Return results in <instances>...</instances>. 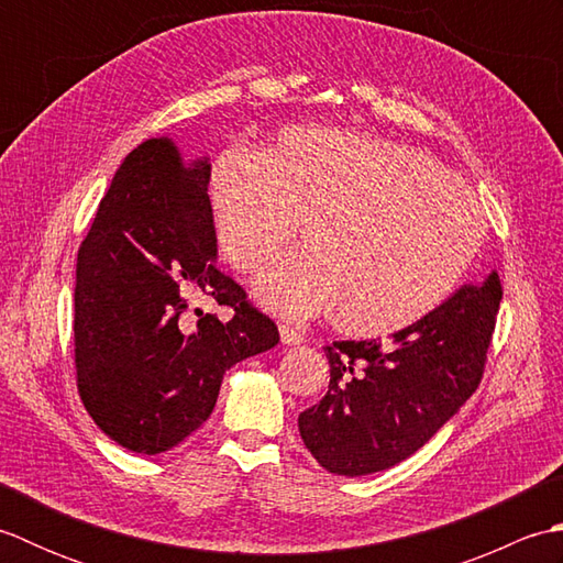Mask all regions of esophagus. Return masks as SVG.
I'll return each mask as SVG.
<instances>
[{"label": "esophagus", "mask_w": 563, "mask_h": 563, "mask_svg": "<svg viewBox=\"0 0 563 563\" xmlns=\"http://www.w3.org/2000/svg\"><path fill=\"white\" fill-rule=\"evenodd\" d=\"M280 341L285 345H300V343H305V333L292 329L290 324H280Z\"/></svg>", "instance_id": "34e87169"}]
</instances>
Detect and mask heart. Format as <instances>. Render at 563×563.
Wrapping results in <instances>:
<instances>
[{
    "instance_id": "b5f03b06",
    "label": "heart",
    "mask_w": 563,
    "mask_h": 563,
    "mask_svg": "<svg viewBox=\"0 0 563 563\" xmlns=\"http://www.w3.org/2000/svg\"><path fill=\"white\" fill-rule=\"evenodd\" d=\"M212 232L236 271L290 242L305 249L261 275L275 312H329L357 339L389 336L460 288L486 239L474 190L399 142L355 130L290 128L261 152L224 150L206 181Z\"/></svg>"
}]
</instances>
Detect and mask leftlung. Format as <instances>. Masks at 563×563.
Instances as JSON below:
<instances>
[{
    "label": "left lung",
    "instance_id": "left-lung-1",
    "mask_svg": "<svg viewBox=\"0 0 563 563\" xmlns=\"http://www.w3.org/2000/svg\"><path fill=\"white\" fill-rule=\"evenodd\" d=\"M500 297L492 273L389 343L327 345V397L297 418L314 460L331 474L365 476L423 448L479 387Z\"/></svg>",
    "mask_w": 563,
    "mask_h": 563
}]
</instances>
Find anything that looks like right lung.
Instances as JSON below:
<instances>
[{"label":"right lung","mask_w":563,"mask_h":563,"mask_svg":"<svg viewBox=\"0 0 563 563\" xmlns=\"http://www.w3.org/2000/svg\"><path fill=\"white\" fill-rule=\"evenodd\" d=\"M208 159L169 137L128 154L77 254L79 397L106 435L159 454L208 421L227 369L278 345V327L218 258ZM232 306L227 322L197 302Z\"/></svg>","instance_id":"add662e5"}]
</instances>
